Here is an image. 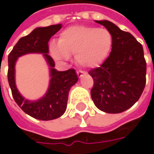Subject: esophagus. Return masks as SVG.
<instances>
[{
    "mask_svg": "<svg viewBox=\"0 0 154 154\" xmlns=\"http://www.w3.org/2000/svg\"><path fill=\"white\" fill-rule=\"evenodd\" d=\"M76 73H77V75H78L80 78V77H82V76L84 75V72H82V71H77Z\"/></svg>",
    "mask_w": 154,
    "mask_h": 154,
    "instance_id": "34e87169",
    "label": "esophagus"
}]
</instances>
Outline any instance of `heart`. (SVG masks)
Instances as JSON below:
<instances>
[{
  "label": "heart",
  "instance_id": "1",
  "mask_svg": "<svg viewBox=\"0 0 154 154\" xmlns=\"http://www.w3.org/2000/svg\"><path fill=\"white\" fill-rule=\"evenodd\" d=\"M112 46L113 38L106 28L76 26L62 31L58 42L50 45V52L57 61H67L70 54H75L81 67L94 68L105 61Z\"/></svg>",
  "mask_w": 154,
  "mask_h": 154
}]
</instances>
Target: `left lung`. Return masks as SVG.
<instances>
[{
    "instance_id": "obj_1",
    "label": "left lung",
    "mask_w": 154,
    "mask_h": 154,
    "mask_svg": "<svg viewBox=\"0 0 154 154\" xmlns=\"http://www.w3.org/2000/svg\"><path fill=\"white\" fill-rule=\"evenodd\" d=\"M110 32L111 52L103 64L89 71L93 79L91 96L98 109L121 113L138 101L146 85V63L142 45L132 34L112 22L96 20Z\"/></svg>"
}]
</instances>
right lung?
Listing matches in <instances>:
<instances>
[{
    "label": "right lung",
    "instance_id": "1",
    "mask_svg": "<svg viewBox=\"0 0 154 154\" xmlns=\"http://www.w3.org/2000/svg\"><path fill=\"white\" fill-rule=\"evenodd\" d=\"M61 28V24L36 28L29 35L21 38L8 55V79L12 95L24 112L38 120L49 121L63 115L67 109L69 90L78 81V76L73 68L67 71H57L55 69V62L48 54V43L51 37ZM28 53L44 54L51 67V78L48 92L43 98L37 101L25 100L15 85V62L18 57Z\"/></svg>",
    "mask_w": 154,
    "mask_h": 154
}]
</instances>
